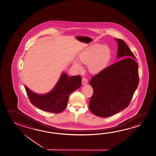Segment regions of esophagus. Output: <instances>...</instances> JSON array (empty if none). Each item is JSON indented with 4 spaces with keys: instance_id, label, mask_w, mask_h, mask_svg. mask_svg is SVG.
<instances>
[{
    "instance_id": "esophagus-1",
    "label": "esophagus",
    "mask_w": 156,
    "mask_h": 156,
    "mask_svg": "<svg viewBox=\"0 0 156 156\" xmlns=\"http://www.w3.org/2000/svg\"><path fill=\"white\" fill-rule=\"evenodd\" d=\"M88 83V80L86 78L83 77L82 79V83L83 85H86Z\"/></svg>"
}]
</instances>
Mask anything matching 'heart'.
Returning <instances> with one entry per match:
<instances>
[{"label":"heart","mask_w":156,"mask_h":156,"mask_svg":"<svg viewBox=\"0 0 156 156\" xmlns=\"http://www.w3.org/2000/svg\"><path fill=\"white\" fill-rule=\"evenodd\" d=\"M111 59V52L107 46L94 44L80 53L79 60L84 64H88V69L93 74H98L106 68ZM74 66L80 70L82 66L78 61H74Z\"/></svg>","instance_id":"b5f03b06"}]
</instances>
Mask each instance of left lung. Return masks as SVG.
Instances as JSON below:
<instances>
[{"instance_id":"8db88e82","label":"left lung","mask_w":156,"mask_h":156,"mask_svg":"<svg viewBox=\"0 0 156 156\" xmlns=\"http://www.w3.org/2000/svg\"><path fill=\"white\" fill-rule=\"evenodd\" d=\"M118 45L117 58H123L92 77L93 94L89 108L93 114L108 117L129 105L139 84L138 65L126 43L115 39Z\"/></svg>"}]
</instances>
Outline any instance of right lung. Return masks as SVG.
<instances>
[{
	"label": "right lung",
	"mask_w": 156,
	"mask_h": 156,
	"mask_svg": "<svg viewBox=\"0 0 156 156\" xmlns=\"http://www.w3.org/2000/svg\"><path fill=\"white\" fill-rule=\"evenodd\" d=\"M79 75L68 76L63 73L53 89L45 94H37L24 86L28 97L33 105L43 111L58 114L66 108L69 95L81 85Z\"/></svg>",
	"instance_id": "add662e5"
}]
</instances>
